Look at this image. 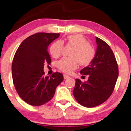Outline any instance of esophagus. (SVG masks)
<instances>
[{
	"label": "esophagus",
	"instance_id": "34e87169",
	"mask_svg": "<svg viewBox=\"0 0 131 131\" xmlns=\"http://www.w3.org/2000/svg\"><path fill=\"white\" fill-rule=\"evenodd\" d=\"M63 76H64V80H66V79H68V78H69V77H68V75H66V74H64Z\"/></svg>",
	"mask_w": 131,
	"mask_h": 131
}]
</instances>
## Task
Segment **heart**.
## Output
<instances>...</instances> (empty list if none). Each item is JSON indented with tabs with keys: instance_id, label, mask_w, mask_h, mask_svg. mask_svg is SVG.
I'll use <instances>...</instances> for the list:
<instances>
[{
	"instance_id": "heart-1",
	"label": "heart",
	"mask_w": 131,
	"mask_h": 131,
	"mask_svg": "<svg viewBox=\"0 0 131 131\" xmlns=\"http://www.w3.org/2000/svg\"><path fill=\"white\" fill-rule=\"evenodd\" d=\"M67 43L74 48L71 54V58L64 57L59 61L57 67L61 71L70 73L78 67V62L82 66H88L93 61L96 51L91 44L82 35L74 34L69 35L67 39ZM63 43L57 40L51 45L50 53L54 58L59 57L61 54Z\"/></svg>"
}]
</instances>
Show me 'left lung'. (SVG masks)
<instances>
[{
    "mask_svg": "<svg viewBox=\"0 0 131 131\" xmlns=\"http://www.w3.org/2000/svg\"><path fill=\"white\" fill-rule=\"evenodd\" d=\"M95 57L80 73L89 75L84 82L76 79L73 91L75 99L86 107L102 104L112 94L118 77V68L112 50L107 43L96 37Z\"/></svg>",
    "mask_w": 131,
    "mask_h": 131,
    "instance_id": "8db88e82",
    "label": "left lung"
}]
</instances>
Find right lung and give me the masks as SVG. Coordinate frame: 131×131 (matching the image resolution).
I'll return each instance as SVG.
<instances>
[{
    "label": "right lung",
    "instance_id": "obj_1",
    "mask_svg": "<svg viewBox=\"0 0 131 131\" xmlns=\"http://www.w3.org/2000/svg\"><path fill=\"white\" fill-rule=\"evenodd\" d=\"M59 34L37 33L26 38L17 49L13 60V81L20 97L28 104L39 106L53 98L63 74L56 72L45 77V64H50L48 47Z\"/></svg>",
    "mask_w": 131,
    "mask_h": 131
}]
</instances>
